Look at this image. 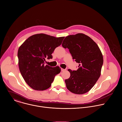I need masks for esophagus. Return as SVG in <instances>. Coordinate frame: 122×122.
I'll return each mask as SVG.
<instances>
[{
    "label": "esophagus",
    "mask_w": 122,
    "mask_h": 122,
    "mask_svg": "<svg viewBox=\"0 0 122 122\" xmlns=\"http://www.w3.org/2000/svg\"><path fill=\"white\" fill-rule=\"evenodd\" d=\"M65 70H66V69H65L61 68V71H64Z\"/></svg>",
    "instance_id": "34e87169"
}]
</instances>
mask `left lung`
Here are the masks:
<instances>
[{
  "label": "left lung",
  "mask_w": 122,
  "mask_h": 122,
  "mask_svg": "<svg viewBox=\"0 0 122 122\" xmlns=\"http://www.w3.org/2000/svg\"><path fill=\"white\" fill-rule=\"evenodd\" d=\"M68 48L73 59L79 64L77 71L69 69L71 76L65 80L67 89L76 94H83L90 91L101 74L103 58L97 43L82 33L69 35L62 44Z\"/></svg>",
  "instance_id": "left-lung-1"
}]
</instances>
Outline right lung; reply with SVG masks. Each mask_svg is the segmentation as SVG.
<instances>
[{"mask_svg":"<svg viewBox=\"0 0 122 122\" xmlns=\"http://www.w3.org/2000/svg\"><path fill=\"white\" fill-rule=\"evenodd\" d=\"M64 38L35 34L29 37L19 47V70L25 81L32 89L38 91L47 89L56 75L60 72L58 66L53 67L44 64L46 58H52V53L61 44Z\"/></svg>","mask_w":122,"mask_h":122,"instance_id":"1","label":"right lung"}]
</instances>
